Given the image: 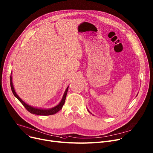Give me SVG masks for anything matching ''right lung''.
<instances>
[{
  "label": "right lung",
  "instance_id": "1",
  "mask_svg": "<svg viewBox=\"0 0 153 153\" xmlns=\"http://www.w3.org/2000/svg\"><path fill=\"white\" fill-rule=\"evenodd\" d=\"M10 87H11V89L12 92L13 94V95H15V97L22 103V104L25 106V108L31 114H37V115H40V116H49V115H53L56 114V113L62 109L63 108V106L65 104V100H66V95L68 93V87H67L65 92L64 94V95L63 97V98L61 101V102L55 107L52 108V109H38L36 108H34L30 106L27 104H26L24 101L20 98L18 95L16 94L14 87H13V85L12 83V76H10Z\"/></svg>",
  "mask_w": 153,
  "mask_h": 153
}]
</instances>
